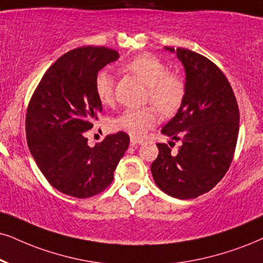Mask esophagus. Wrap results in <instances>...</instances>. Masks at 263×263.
<instances>
[{"mask_svg": "<svg viewBox=\"0 0 263 263\" xmlns=\"http://www.w3.org/2000/svg\"><path fill=\"white\" fill-rule=\"evenodd\" d=\"M142 143H143L142 139L131 138V145H132V147H135V145H139V144H142Z\"/></svg>", "mask_w": 263, "mask_h": 263, "instance_id": "34e87169", "label": "esophagus"}]
</instances>
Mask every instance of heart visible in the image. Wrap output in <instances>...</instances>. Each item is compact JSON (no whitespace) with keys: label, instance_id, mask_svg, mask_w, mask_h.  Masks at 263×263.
<instances>
[{"label":"heart","instance_id":"b5f03b06","mask_svg":"<svg viewBox=\"0 0 263 263\" xmlns=\"http://www.w3.org/2000/svg\"><path fill=\"white\" fill-rule=\"evenodd\" d=\"M125 70L135 75L148 87V98L162 115H174L184 98V84L179 76L171 74L160 59L153 54H141L125 64ZM96 95L102 104L114 101V78L108 69L96 75ZM159 121L154 108L127 109L112 121L116 129L124 131L134 138H142Z\"/></svg>","mask_w":263,"mask_h":263}]
</instances>
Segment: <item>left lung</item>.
<instances>
[{"mask_svg":"<svg viewBox=\"0 0 263 263\" xmlns=\"http://www.w3.org/2000/svg\"><path fill=\"white\" fill-rule=\"evenodd\" d=\"M165 49L183 65L185 84L183 102L161 134L182 145L174 154L165 143L156 144L159 155L151 170L162 192L183 200L211 191L226 175L237 145L239 109L227 78L214 63L185 48Z\"/></svg>","mask_w":263,"mask_h":263,"instance_id":"1","label":"left lung"}]
</instances>
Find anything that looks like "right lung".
<instances>
[{
	"label": "right lung",
	"mask_w": 263,
	"mask_h": 263,
	"mask_svg": "<svg viewBox=\"0 0 263 263\" xmlns=\"http://www.w3.org/2000/svg\"><path fill=\"white\" fill-rule=\"evenodd\" d=\"M119 59L107 47H80L62 55L46 71L26 112L28 147L52 187L75 198L104 191L129 144L125 132L109 135L89 147L85 132L102 112L95 80Z\"/></svg>",
	"instance_id": "right-lung-1"
}]
</instances>
